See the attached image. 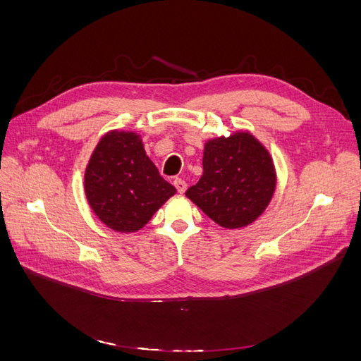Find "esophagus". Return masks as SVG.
Returning a JSON list of instances; mask_svg holds the SVG:
<instances>
[{
  "mask_svg": "<svg viewBox=\"0 0 361 361\" xmlns=\"http://www.w3.org/2000/svg\"><path fill=\"white\" fill-rule=\"evenodd\" d=\"M173 185H174V187H176V190H178L179 194H183L185 191H187V182H185L183 179L176 178V179L173 180Z\"/></svg>",
  "mask_w": 361,
  "mask_h": 361,
  "instance_id": "1",
  "label": "esophagus"
}]
</instances>
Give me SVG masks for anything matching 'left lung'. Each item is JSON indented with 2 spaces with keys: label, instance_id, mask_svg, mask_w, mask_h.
Segmentation results:
<instances>
[{
  "label": "left lung",
  "instance_id": "8db88e82",
  "mask_svg": "<svg viewBox=\"0 0 361 361\" xmlns=\"http://www.w3.org/2000/svg\"><path fill=\"white\" fill-rule=\"evenodd\" d=\"M277 187L268 149L248 130L207 140L203 174L185 195L224 228H243L265 212Z\"/></svg>",
  "mask_w": 361,
  "mask_h": 361
}]
</instances>
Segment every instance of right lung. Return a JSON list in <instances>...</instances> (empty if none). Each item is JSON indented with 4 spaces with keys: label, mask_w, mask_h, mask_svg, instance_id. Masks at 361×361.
<instances>
[{
    "label": "right lung",
    "mask_w": 361,
    "mask_h": 361,
    "mask_svg": "<svg viewBox=\"0 0 361 361\" xmlns=\"http://www.w3.org/2000/svg\"><path fill=\"white\" fill-rule=\"evenodd\" d=\"M84 191L94 215L114 232L143 228L176 194L146 155L134 130H110L96 145L84 173Z\"/></svg>",
    "instance_id": "add662e5"
}]
</instances>
